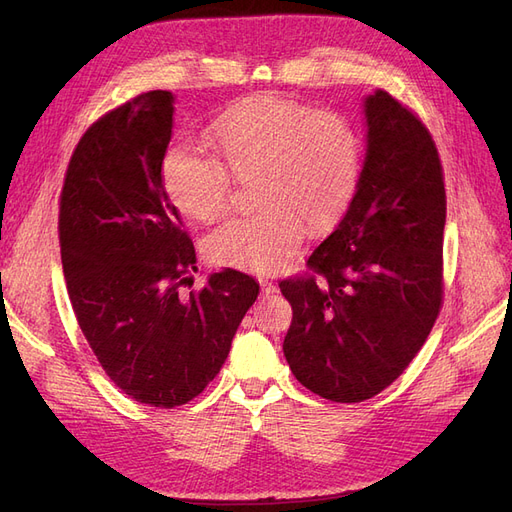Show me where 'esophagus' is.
I'll return each mask as SVG.
<instances>
[{"instance_id":"esophagus-1","label":"esophagus","mask_w":512,"mask_h":512,"mask_svg":"<svg viewBox=\"0 0 512 512\" xmlns=\"http://www.w3.org/2000/svg\"><path fill=\"white\" fill-rule=\"evenodd\" d=\"M260 288H262V292H267V294H273L275 290H277V286H275V282L273 280H269V277H260Z\"/></svg>"}]
</instances>
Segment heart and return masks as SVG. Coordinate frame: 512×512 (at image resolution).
<instances>
[{"label":"heart","mask_w":512,"mask_h":512,"mask_svg":"<svg viewBox=\"0 0 512 512\" xmlns=\"http://www.w3.org/2000/svg\"><path fill=\"white\" fill-rule=\"evenodd\" d=\"M224 161L203 145L179 138L162 160L168 198L190 218L213 220L232 194V176L258 175L252 213L228 215L207 237L220 265L254 273L284 267L303 239V222L324 228L342 218L359 188L363 143L335 111H316L284 98H256L213 126Z\"/></svg>","instance_id":"heart-1"}]
</instances>
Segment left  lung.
I'll return each mask as SVG.
<instances>
[{
  "mask_svg": "<svg viewBox=\"0 0 512 512\" xmlns=\"http://www.w3.org/2000/svg\"><path fill=\"white\" fill-rule=\"evenodd\" d=\"M367 158L344 220L280 290L284 356L339 404L384 391L423 348L444 301L446 190L433 136L389 91L365 100Z\"/></svg>",
  "mask_w": 512,
  "mask_h": 512,
  "instance_id": "left-lung-1",
  "label": "left lung"
}]
</instances>
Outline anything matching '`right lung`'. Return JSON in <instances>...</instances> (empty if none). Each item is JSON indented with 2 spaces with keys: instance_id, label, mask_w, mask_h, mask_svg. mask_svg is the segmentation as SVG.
I'll return each instance as SVG.
<instances>
[{
  "instance_id": "add662e5",
  "label": "right lung",
  "mask_w": 512,
  "mask_h": 512,
  "mask_svg": "<svg viewBox=\"0 0 512 512\" xmlns=\"http://www.w3.org/2000/svg\"><path fill=\"white\" fill-rule=\"evenodd\" d=\"M173 94L147 91L91 123L59 196L68 297L104 374L138 404L175 408L220 374L258 297L235 269L192 288L196 252L162 183Z\"/></svg>"
}]
</instances>
